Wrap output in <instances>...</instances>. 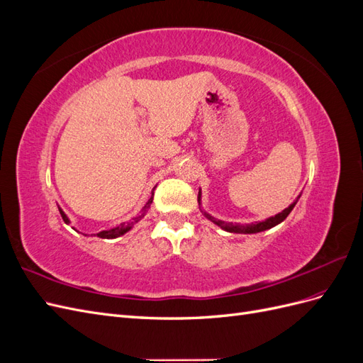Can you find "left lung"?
Here are the masks:
<instances>
[{
	"mask_svg": "<svg viewBox=\"0 0 363 363\" xmlns=\"http://www.w3.org/2000/svg\"><path fill=\"white\" fill-rule=\"evenodd\" d=\"M298 195L296 196V200L289 206L284 208V211H281L280 213H277L276 216H271V218H267L265 221H259V223H251V224H233V223H227V221H223V219H216L215 216H212L211 213H207L206 211H203V204H201V188L199 191V204H200V211L203 212V215L208 219V221H212L213 224H216L218 227H221L223 230H225V232L228 233H244V235H251V233H260V232H265V230H269L272 227L279 225L280 223H283L284 219H286V216L292 212V208L295 207V204L298 203L300 200Z\"/></svg>",
	"mask_w": 363,
	"mask_h": 363,
	"instance_id": "8db88e82",
	"label": "left lung"
}]
</instances>
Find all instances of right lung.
<instances>
[{
	"mask_svg": "<svg viewBox=\"0 0 363 363\" xmlns=\"http://www.w3.org/2000/svg\"><path fill=\"white\" fill-rule=\"evenodd\" d=\"M155 189H156V186H155ZM155 189L151 191V199L147 201V204L140 208V212L131 219V221H128V223H121L119 225H116V227H113V228H108V230H101V232H98L96 235H94V236H98V238H103V239H115V238H119V236H123V235H125L127 232H130L131 228H133V225L135 224H138L142 218H144L147 213H148V211H150V207H151V203H152V195H155ZM59 207V212H60V215H62V218H63V221L67 223V224H71V219L68 218V215L63 212V208L60 207V206H57ZM74 230H75V227H72ZM77 232H79V230H77ZM84 236H89V235H84Z\"/></svg>",
	"mask_w": 363,
	"mask_h": 363,
	"instance_id": "right-lung-1",
	"label": "right lung"
}]
</instances>
